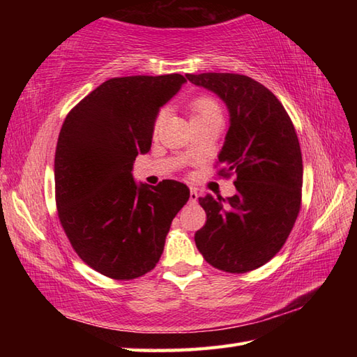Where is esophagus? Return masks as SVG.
Here are the masks:
<instances>
[{"label":"esophagus","instance_id":"esophagus-1","mask_svg":"<svg viewBox=\"0 0 357 357\" xmlns=\"http://www.w3.org/2000/svg\"><path fill=\"white\" fill-rule=\"evenodd\" d=\"M198 190H196V188H190V202L192 204H195L196 201H198Z\"/></svg>","mask_w":357,"mask_h":357}]
</instances>
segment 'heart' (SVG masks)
Listing matches in <instances>:
<instances>
[{
  "mask_svg": "<svg viewBox=\"0 0 357 357\" xmlns=\"http://www.w3.org/2000/svg\"><path fill=\"white\" fill-rule=\"evenodd\" d=\"M187 110L190 113L192 123H199V121H207L213 118H222L221 105H219V102L215 100V98L210 95L195 96L193 100L187 104ZM164 119H165V110L158 112V115L153 121V127H151L153 135H158L161 132Z\"/></svg>",
  "mask_w": 357,
  "mask_h": 357,
  "instance_id": "heart-1",
  "label": "heart"
}]
</instances>
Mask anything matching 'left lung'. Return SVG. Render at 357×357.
I'll return each mask as SVG.
<instances>
[{"label": "left lung", "instance_id": "obj_1", "mask_svg": "<svg viewBox=\"0 0 357 357\" xmlns=\"http://www.w3.org/2000/svg\"><path fill=\"white\" fill-rule=\"evenodd\" d=\"M222 98L230 128L219 153L218 176L234 174L231 198H199L207 221L195 233L211 267L248 273L276 256L302 206V153L296 128L270 90L239 73L185 75Z\"/></svg>", "mask_w": 357, "mask_h": 357}]
</instances>
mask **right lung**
<instances>
[{
    "label": "right lung",
    "mask_w": 357,
    "mask_h": 357,
    "mask_svg": "<svg viewBox=\"0 0 357 357\" xmlns=\"http://www.w3.org/2000/svg\"><path fill=\"white\" fill-rule=\"evenodd\" d=\"M184 82L179 73L107 79L67 113L59 132V222L81 259L110 279L156 267L173 218L190 198L178 181L138 187L132 178L135 158L150 150L158 110Z\"/></svg>",
    "instance_id": "right-lung-1"
}]
</instances>
